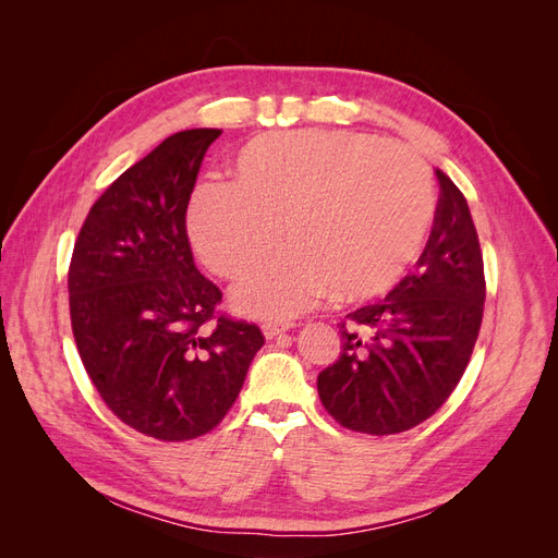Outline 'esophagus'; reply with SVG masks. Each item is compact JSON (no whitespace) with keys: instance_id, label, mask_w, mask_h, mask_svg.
<instances>
[{"instance_id":"1","label":"esophagus","mask_w":558,"mask_h":558,"mask_svg":"<svg viewBox=\"0 0 558 558\" xmlns=\"http://www.w3.org/2000/svg\"><path fill=\"white\" fill-rule=\"evenodd\" d=\"M293 326L291 324H283V326H277V324H265L263 326V335L267 337V340H275V337L289 332Z\"/></svg>"}]
</instances>
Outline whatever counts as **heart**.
<instances>
[{
    "mask_svg": "<svg viewBox=\"0 0 558 558\" xmlns=\"http://www.w3.org/2000/svg\"><path fill=\"white\" fill-rule=\"evenodd\" d=\"M437 195L412 148L349 130H286L251 140L234 183H205L189 207L191 242L211 272L244 275L283 240L291 248L232 289L248 316L289 320L328 291L367 300L424 251Z\"/></svg>",
    "mask_w": 558,
    "mask_h": 558,
    "instance_id": "obj_1",
    "label": "heart"
}]
</instances>
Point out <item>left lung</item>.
I'll use <instances>...</instances> for the list:
<instances>
[{"label": "left lung", "mask_w": 558, "mask_h": 558, "mask_svg": "<svg viewBox=\"0 0 558 558\" xmlns=\"http://www.w3.org/2000/svg\"><path fill=\"white\" fill-rule=\"evenodd\" d=\"M440 181L433 232L414 272L375 305L347 314L342 353L318 398L349 430L393 435L442 408L463 377L484 314V260L463 193Z\"/></svg>", "instance_id": "8db88e82"}]
</instances>
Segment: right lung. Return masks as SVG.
<instances>
[{
	"instance_id": "right-lung-1",
	"label": "right lung",
	"mask_w": 558,
	"mask_h": 558,
	"mask_svg": "<svg viewBox=\"0 0 558 558\" xmlns=\"http://www.w3.org/2000/svg\"><path fill=\"white\" fill-rule=\"evenodd\" d=\"M214 128L183 130L99 197L74 244V340L109 410L148 437L209 433L238 400L265 344L258 326L216 318L221 291L199 275L185 209Z\"/></svg>"
}]
</instances>
